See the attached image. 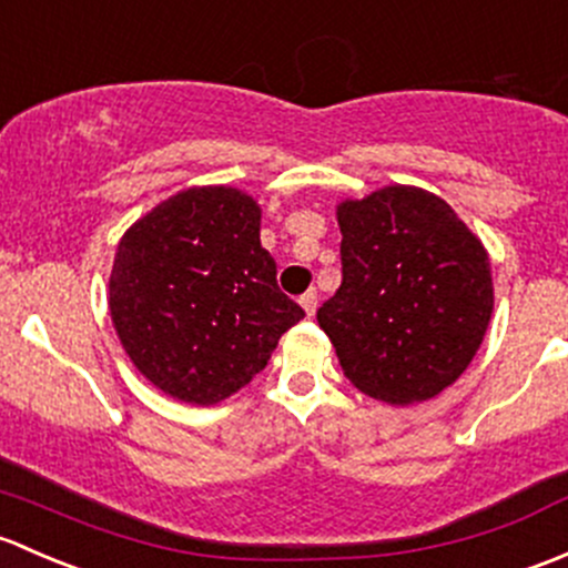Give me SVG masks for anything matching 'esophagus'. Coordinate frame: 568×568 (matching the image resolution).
<instances>
[{
    "mask_svg": "<svg viewBox=\"0 0 568 568\" xmlns=\"http://www.w3.org/2000/svg\"><path fill=\"white\" fill-rule=\"evenodd\" d=\"M301 306H303V312L308 314V317H314V312H317V290L303 292V295H301Z\"/></svg>",
    "mask_w": 568,
    "mask_h": 568,
    "instance_id": "obj_1",
    "label": "esophagus"
}]
</instances>
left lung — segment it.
Listing matches in <instances>:
<instances>
[{
    "label": "left lung",
    "mask_w": 568,
    "mask_h": 568,
    "mask_svg": "<svg viewBox=\"0 0 568 568\" xmlns=\"http://www.w3.org/2000/svg\"><path fill=\"white\" fill-rule=\"evenodd\" d=\"M342 286L317 323L344 377L385 405L432 399L476 358L495 306L484 243L446 199L385 185L336 204Z\"/></svg>",
    "instance_id": "left-lung-1"
}]
</instances>
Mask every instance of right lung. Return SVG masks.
Here are the masks:
<instances>
[{
	"label": "right lung",
	"instance_id": "right-lung-1",
	"mask_svg": "<svg viewBox=\"0 0 568 568\" xmlns=\"http://www.w3.org/2000/svg\"><path fill=\"white\" fill-rule=\"evenodd\" d=\"M260 224L262 207L245 191L194 185L120 237L111 323L131 364L172 399L196 407L230 399L303 320L278 290Z\"/></svg>",
	"mask_w": 568,
	"mask_h": 568
}]
</instances>
